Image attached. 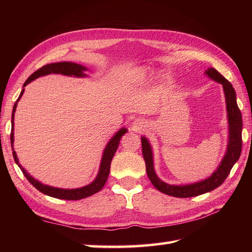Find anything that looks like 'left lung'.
Returning <instances> with one entry per match:
<instances>
[{"mask_svg":"<svg viewBox=\"0 0 252 252\" xmlns=\"http://www.w3.org/2000/svg\"><path fill=\"white\" fill-rule=\"evenodd\" d=\"M206 74L209 78L220 82L223 85L224 93H225L226 108L229 123V140L226 155L225 157L223 158L220 167H219L216 172L207 180L190 185H169L167 183H164L161 180H159L156 173H155L151 145H149V143L145 137H141L142 152L144 160H145L146 163L147 175L153 185L156 187L158 190L163 192V194L179 198H189L205 194V192L216 189L217 187L223 184V182L225 181L229 172H231L233 165L239 159L240 154H242L243 119L242 112H240L237 106L236 93H235L233 85L229 83L220 72L216 70L215 68H209L206 71Z\"/></svg>","mask_w":252,"mask_h":252,"instance_id":"1","label":"left lung"}]
</instances>
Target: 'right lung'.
I'll return each instance as SVG.
<instances>
[{
	"mask_svg": "<svg viewBox=\"0 0 252 252\" xmlns=\"http://www.w3.org/2000/svg\"><path fill=\"white\" fill-rule=\"evenodd\" d=\"M87 68H84L81 65H78V63H68V62H62V63H50V65H45L40 69H37L35 72H33L31 76L27 79V81L24 83V88L26 87L27 84L29 82L33 81L34 79L39 78L41 76H45V74H50V73H62V74H66V76H74V77H83L84 73L83 70H85ZM25 89H23L21 93L19 95V97L17 99V101L19 100V98L23 96ZM17 101H16L13 108V114H12V125L14 126V112L16 110V107H17ZM126 132V129H121L117 134L111 138V141L108 143L107 145L104 155H103V159H101L100 162V168H99V172L97 178L95 179V181L93 183H91L88 186L81 187V189H55V187H51L47 185H43L41 184L40 182H37L36 180H34L32 176H30L28 173L26 172L25 169L21 167L18 162L17 156H16V153L13 148V143H14V132L12 129V132H10V144H12V149H13V157L15 162L19 165L20 170L23 171L24 175L27 178L30 183L33 185L37 190H40L43 194L54 197V198H60V199H66V200H79L82 199V198L89 197L91 195H94L96 192L99 191L101 189H103L107 178L109 175V171H110V162L112 160V157L117 151L118 146H119V142L121 140L122 135L125 134Z\"/></svg>",
	"mask_w": 252,
	"mask_h": 252,
	"instance_id": "add662e5",
	"label": "right lung"
}]
</instances>
